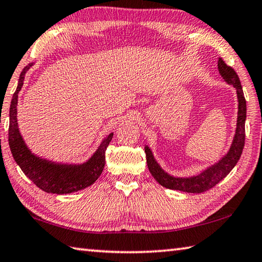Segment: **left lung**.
Returning <instances> with one entry per match:
<instances>
[{
    "instance_id": "8db88e82",
    "label": "left lung",
    "mask_w": 262,
    "mask_h": 262,
    "mask_svg": "<svg viewBox=\"0 0 262 262\" xmlns=\"http://www.w3.org/2000/svg\"><path fill=\"white\" fill-rule=\"evenodd\" d=\"M217 68L223 80L227 84L235 87L237 93V123L235 136H233L230 148L217 162L210 164L209 167L204 169L203 171L196 173V175L190 177H176L163 170L159 162L155 160L152 149L146 145V161H147L149 171L159 184L167 187V189L187 192V193H203V192L210 190L217 183L221 182L232 170L241 158L245 144L246 101L244 98V92H243V87L237 73L231 67L227 66L222 58H219Z\"/></svg>"
}]
</instances>
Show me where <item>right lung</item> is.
Masks as SVG:
<instances>
[{"label":"right lung","instance_id":"add662e5","mask_svg":"<svg viewBox=\"0 0 262 262\" xmlns=\"http://www.w3.org/2000/svg\"><path fill=\"white\" fill-rule=\"evenodd\" d=\"M33 64L30 63L23 69L18 86L11 100L9 112V146L12 157L25 176L47 193L68 194L84 190L94 184V182L102 173L105 163V149L112 141L114 134L110 132L105 136L93 155L82 163L54 162L32 153L18 127L17 104L18 93L24 84L26 72Z\"/></svg>","mask_w":262,"mask_h":262}]
</instances>
